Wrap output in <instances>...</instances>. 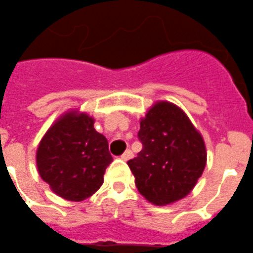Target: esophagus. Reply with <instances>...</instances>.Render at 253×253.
I'll list each match as a JSON object with an SVG mask.
<instances>
[{
    "label": "esophagus",
    "mask_w": 253,
    "mask_h": 253,
    "mask_svg": "<svg viewBox=\"0 0 253 253\" xmlns=\"http://www.w3.org/2000/svg\"><path fill=\"white\" fill-rule=\"evenodd\" d=\"M131 158H132V151L131 150H126L124 154H122V155H121V159L125 160V162L129 160Z\"/></svg>",
    "instance_id": "obj_1"
}]
</instances>
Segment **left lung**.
Listing matches in <instances>:
<instances>
[{
	"instance_id": "left-lung-1",
	"label": "left lung",
	"mask_w": 253,
	"mask_h": 253,
	"mask_svg": "<svg viewBox=\"0 0 253 253\" xmlns=\"http://www.w3.org/2000/svg\"><path fill=\"white\" fill-rule=\"evenodd\" d=\"M142 150L128 160L136 187L149 203L173 204L193 190L206 166L203 135L178 105L155 102L140 121Z\"/></svg>"
}]
</instances>
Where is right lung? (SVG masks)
I'll return each instance as SVG.
<instances>
[{
    "label": "right lung",
    "instance_id": "right-lung-1",
    "mask_svg": "<svg viewBox=\"0 0 253 253\" xmlns=\"http://www.w3.org/2000/svg\"><path fill=\"white\" fill-rule=\"evenodd\" d=\"M86 112L70 109L54 121L35 154L41 178L56 195L83 201L99 190L113 158L108 141Z\"/></svg>",
    "mask_w": 253,
    "mask_h": 253
}]
</instances>
